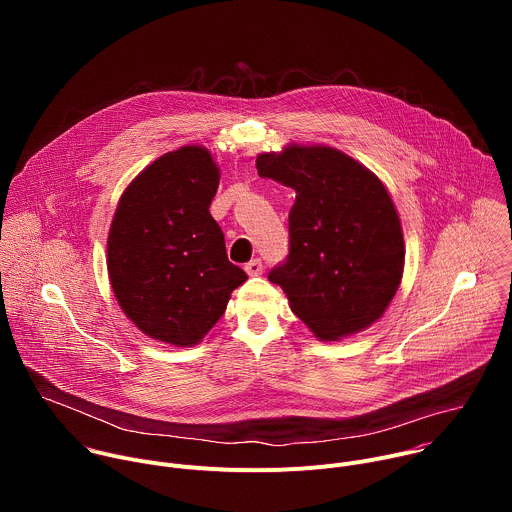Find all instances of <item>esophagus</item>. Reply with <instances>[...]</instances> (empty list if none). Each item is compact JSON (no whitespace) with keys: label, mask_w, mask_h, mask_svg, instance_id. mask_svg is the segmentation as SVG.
Wrapping results in <instances>:
<instances>
[{"label":"esophagus","mask_w":512,"mask_h":512,"mask_svg":"<svg viewBox=\"0 0 512 512\" xmlns=\"http://www.w3.org/2000/svg\"><path fill=\"white\" fill-rule=\"evenodd\" d=\"M245 271H247V275H251V277L261 275V273H263V263H261V259H251V261L245 265Z\"/></svg>","instance_id":"esophagus-1"}]
</instances>
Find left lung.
<instances>
[{"instance_id": "obj_1", "label": "left lung", "mask_w": 512, "mask_h": 512, "mask_svg": "<svg viewBox=\"0 0 512 512\" xmlns=\"http://www.w3.org/2000/svg\"><path fill=\"white\" fill-rule=\"evenodd\" d=\"M261 178L296 190L289 255L269 271L318 338L338 340L383 316L403 275L405 245L383 182L324 145H287L257 160Z\"/></svg>"}]
</instances>
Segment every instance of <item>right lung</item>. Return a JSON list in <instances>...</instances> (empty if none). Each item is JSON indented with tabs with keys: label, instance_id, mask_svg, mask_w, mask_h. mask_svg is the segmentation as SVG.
I'll return each instance as SVG.
<instances>
[{
	"label": "right lung",
	"instance_id": "1",
	"mask_svg": "<svg viewBox=\"0 0 512 512\" xmlns=\"http://www.w3.org/2000/svg\"><path fill=\"white\" fill-rule=\"evenodd\" d=\"M218 178L210 152L186 145L145 168L115 210L111 287L127 318L154 340L198 344L247 279L208 212Z\"/></svg>",
	"mask_w": 512,
	"mask_h": 512
}]
</instances>
